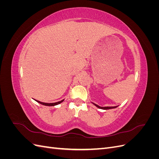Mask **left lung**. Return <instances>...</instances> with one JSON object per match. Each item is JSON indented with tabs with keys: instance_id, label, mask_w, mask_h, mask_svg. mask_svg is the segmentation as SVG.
I'll list each match as a JSON object with an SVG mask.
<instances>
[{
	"instance_id": "8db88e82",
	"label": "left lung",
	"mask_w": 159,
	"mask_h": 159,
	"mask_svg": "<svg viewBox=\"0 0 159 159\" xmlns=\"http://www.w3.org/2000/svg\"><path fill=\"white\" fill-rule=\"evenodd\" d=\"M94 105H95L96 107H98V108H99V109H105V110H106V109H114V108H116V107H117L118 106H114V107H100V106H99L98 105H97V104H95V103H92Z\"/></svg>"
}]
</instances>
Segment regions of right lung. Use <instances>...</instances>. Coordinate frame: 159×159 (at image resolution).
<instances>
[{
	"mask_svg": "<svg viewBox=\"0 0 159 159\" xmlns=\"http://www.w3.org/2000/svg\"><path fill=\"white\" fill-rule=\"evenodd\" d=\"M35 101H36V102H37L38 103H39L40 104H42V105H46V106H54V105H57L61 103V102H63L64 101V99H62L61 101H60V102H57L50 103H44V102H40V101H38V100H35Z\"/></svg>",
	"mask_w": 159,
	"mask_h": 159,
	"instance_id": "right-lung-1",
	"label": "right lung"
}]
</instances>
